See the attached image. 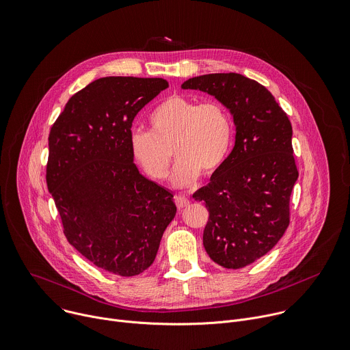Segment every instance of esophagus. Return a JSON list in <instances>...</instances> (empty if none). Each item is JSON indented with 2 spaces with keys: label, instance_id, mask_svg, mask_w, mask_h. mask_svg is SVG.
Instances as JSON below:
<instances>
[{
  "label": "esophagus",
  "instance_id": "1",
  "mask_svg": "<svg viewBox=\"0 0 350 350\" xmlns=\"http://www.w3.org/2000/svg\"><path fill=\"white\" fill-rule=\"evenodd\" d=\"M175 204L180 209V208H185L186 205H189V200L185 194H176L175 196Z\"/></svg>",
  "mask_w": 350,
  "mask_h": 350
}]
</instances>
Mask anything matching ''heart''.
<instances>
[{"mask_svg":"<svg viewBox=\"0 0 350 350\" xmlns=\"http://www.w3.org/2000/svg\"><path fill=\"white\" fill-rule=\"evenodd\" d=\"M149 131L131 136L137 165L153 180L167 178L172 153L178 159L172 183L193 185L201 175H213L225 163L233 141L229 111L218 102L200 103L185 95H171L149 116Z\"/></svg>","mask_w":350,"mask_h":350,"instance_id":"1","label":"heart"}]
</instances>
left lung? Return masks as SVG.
Listing matches in <instances>:
<instances>
[{
  "instance_id": "left-lung-1",
  "label": "left lung",
  "mask_w": 350,
  "mask_h": 350,
  "mask_svg": "<svg viewBox=\"0 0 350 350\" xmlns=\"http://www.w3.org/2000/svg\"><path fill=\"white\" fill-rule=\"evenodd\" d=\"M182 88L214 95L233 114L236 145L193 198L209 214L202 233L209 258L226 269L244 267L267 254L290 225L299 175L291 122L263 85L237 73L193 77Z\"/></svg>"
}]
</instances>
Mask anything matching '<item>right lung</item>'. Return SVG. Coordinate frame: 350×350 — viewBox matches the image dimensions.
<instances>
[{
	"mask_svg": "<svg viewBox=\"0 0 350 350\" xmlns=\"http://www.w3.org/2000/svg\"><path fill=\"white\" fill-rule=\"evenodd\" d=\"M168 88L164 79L103 77L75 94L53 122L46 185L63 233L95 266L124 277L145 271L174 219V194L139 174L132 121Z\"/></svg>",
	"mask_w": 350,
	"mask_h": 350,
	"instance_id": "add662e5",
	"label": "right lung"
}]
</instances>
